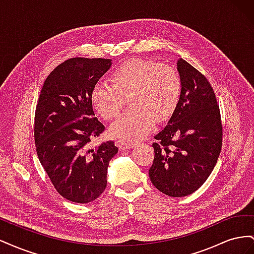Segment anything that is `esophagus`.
<instances>
[{"mask_svg": "<svg viewBox=\"0 0 254 254\" xmlns=\"http://www.w3.org/2000/svg\"><path fill=\"white\" fill-rule=\"evenodd\" d=\"M118 147L122 150H125V149H131L134 147V144L133 143H127L125 141H119L118 142Z\"/></svg>", "mask_w": 254, "mask_h": 254, "instance_id": "obj_1", "label": "esophagus"}]
</instances>
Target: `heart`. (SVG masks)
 Segmentation results:
<instances>
[{
	"label": "heart",
	"instance_id": "1",
	"mask_svg": "<svg viewBox=\"0 0 254 254\" xmlns=\"http://www.w3.org/2000/svg\"><path fill=\"white\" fill-rule=\"evenodd\" d=\"M110 82L98 81L90 98L101 117L110 121L123 107V96L129 95L131 110L115 121L110 131L115 137L133 141L148 134L155 121L170 119L178 106L181 80L170 65L148 59H132L119 65L110 75Z\"/></svg>",
	"mask_w": 254,
	"mask_h": 254
}]
</instances>
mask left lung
<instances>
[{"label": "left lung", "mask_w": 254, "mask_h": 254, "mask_svg": "<svg viewBox=\"0 0 254 254\" xmlns=\"http://www.w3.org/2000/svg\"><path fill=\"white\" fill-rule=\"evenodd\" d=\"M177 70L180 99L167 125L155 135L149 178L165 195L184 197L200 188L216 165L222 127L219 106L204 75L182 58Z\"/></svg>", "instance_id": "1"}]
</instances>
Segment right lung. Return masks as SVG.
Listing matches in <instances>:
<instances>
[{"label": "right lung", "instance_id": "right-lung-1", "mask_svg": "<svg viewBox=\"0 0 254 254\" xmlns=\"http://www.w3.org/2000/svg\"><path fill=\"white\" fill-rule=\"evenodd\" d=\"M111 64L104 58L67 59L48 76L38 99L37 155L56 190L72 202L88 203L102 195L119 150L113 141L91 147L105 126L94 117L90 93Z\"/></svg>", "mask_w": 254, "mask_h": 254}]
</instances>
